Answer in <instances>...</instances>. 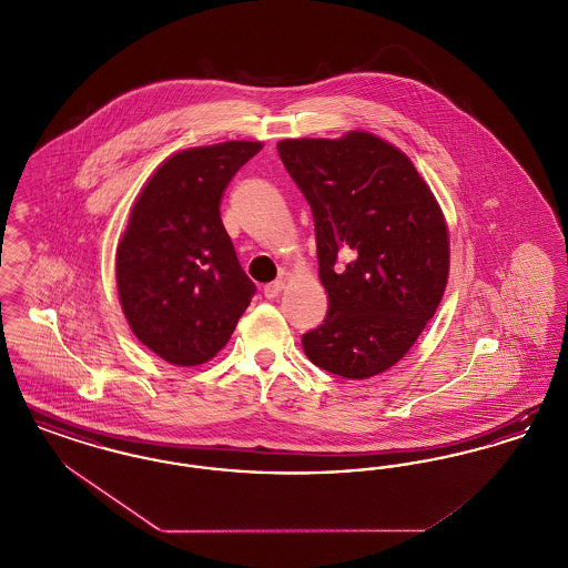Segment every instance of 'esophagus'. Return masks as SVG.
I'll return each instance as SVG.
<instances>
[{
    "label": "esophagus",
    "mask_w": 568,
    "mask_h": 568,
    "mask_svg": "<svg viewBox=\"0 0 568 568\" xmlns=\"http://www.w3.org/2000/svg\"><path fill=\"white\" fill-rule=\"evenodd\" d=\"M283 287H285V278H276V281H272L268 285H264V296L276 297L283 292Z\"/></svg>",
    "instance_id": "obj_1"
}]
</instances>
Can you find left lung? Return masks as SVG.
Listing matches in <instances>:
<instances>
[{
  "mask_svg": "<svg viewBox=\"0 0 568 568\" xmlns=\"http://www.w3.org/2000/svg\"><path fill=\"white\" fill-rule=\"evenodd\" d=\"M315 219L324 324L302 334L332 375L375 377L405 357L433 320L449 276V232L400 149L368 132L276 144Z\"/></svg>",
  "mask_w": 568,
  "mask_h": 568,
  "instance_id": "8db88e82",
  "label": "left lung"
}]
</instances>
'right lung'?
<instances>
[{"label": "right lung", "mask_w": 568, "mask_h": 568, "mask_svg": "<svg viewBox=\"0 0 568 568\" xmlns=\"http://www.w3.org/2000/svg\"><path fill=\"white\" fill-rule=\"evenodd\" d=\"M262 146L230 140L179 151L135 197L116 246L119 302L135 338L168 364L213 359L255 294L219 204Z\"/></svg>", "instance_id": "right-lung-1"}]
</instances>
